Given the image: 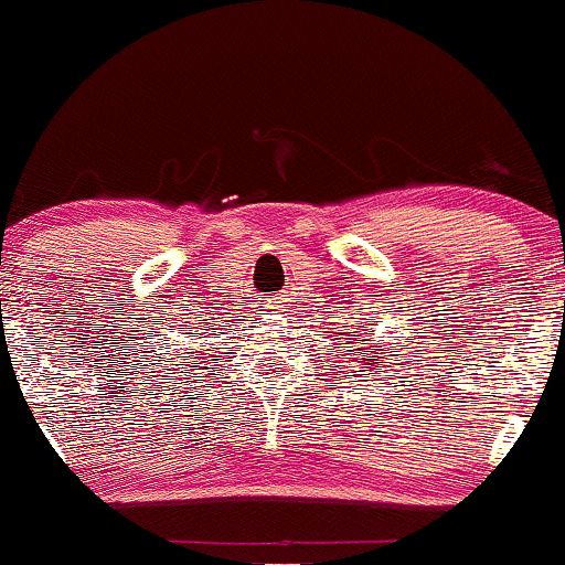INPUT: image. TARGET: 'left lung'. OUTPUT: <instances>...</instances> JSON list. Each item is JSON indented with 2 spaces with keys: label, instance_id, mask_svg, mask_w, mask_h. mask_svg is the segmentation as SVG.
<instances>
[{
  "label": "left lung",
  "instance_id": "left-lung-1",
  "mask_svg": "<svg viewBox=\"0 0 565 565\" xmlns=\"http://www.w3.org/2000/svg\"><path fill=\"white\" fill-rule=\"evenodd\" d=\"M352 320H354V317H352ZM352 320L341 322V328H344L347 333H339V335H350V344H354V347H347V354H350V358H344V360L360 363L363 371H379V367H382V363H384V360H379V358H386V344H382L384 350L371 352L373 350L371 341H376V333H373L371 328H365L363 322H352ZM354 373H358V371H354ZM363 376H367V373H363Z\"/></svg>",
  "mask_w": 565,
  "mask_h": 565
}]
</instances>
